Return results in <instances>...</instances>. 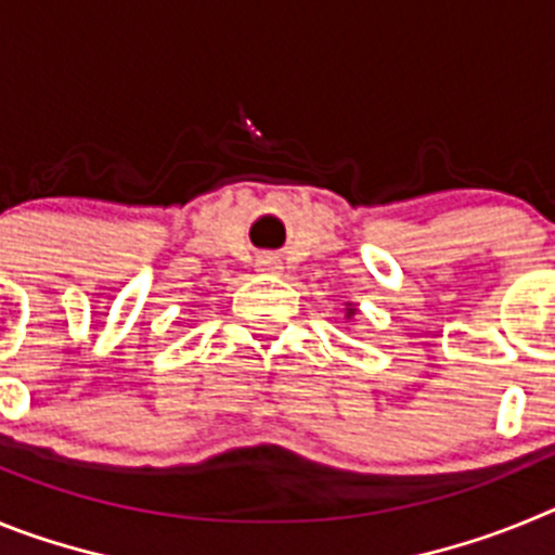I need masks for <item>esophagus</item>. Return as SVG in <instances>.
Here are the masks:
<instances>
[{"mask_svg":"<svg viewBox=\"0 0 555 555\" xmlns=\"http://www.w3.org/2000/svg\"><path fill=\"white\" fill-rule=\"evenodd\" d=\"M255 269H258V272H263V274H278L283 267H281V258H278V255L267 253V255H258Z\"/></svg>","mask_w":555,"mask_h":555,"instance_id":"obj_1","label":"esophagus"}]
</instances>
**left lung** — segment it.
Returning a JSON list of instances; mask_svg holds the SVG:
<instances>
[{
    "label": "left lung",
    "mask_w": 555,
    "mask_h": 555,
    "mask_svg": "<svg viewBox=\"0 0 555 555\" xmlns=\"http://www.w3.org/2000/svg\"><path fill=\"white\" fill-rule=\"evenodd\" d=\"M352 313H356V308H347V317H352Z\"/></svg>",
    "instance_id": "obj_1"
}]
</instances>
